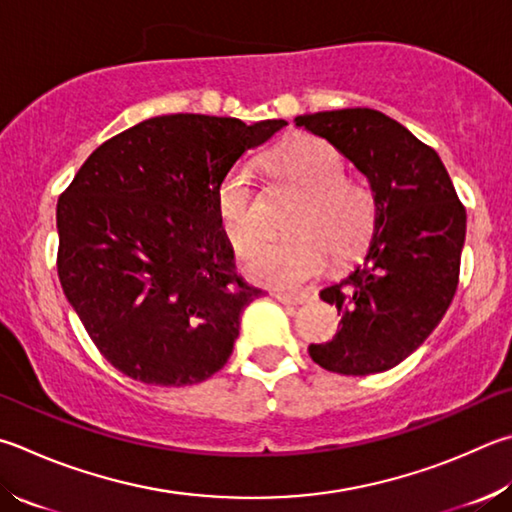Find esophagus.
<instances>
[{
	"label": "esophagus",
	"mask_w": 512,
	"mask_h": 512,
	"mask_svg": "<svg viewBox=\"0 0 512 512\" xmlns=\"http://www.w3.org/2000/svg\"><path fill=\"white\" fill-rule=\"evenodd\" d=\"M275 297H277V302H282V304H304L306 300H309V295H304V293H300V295L275 293Z\"/></svg>",
	"instance_id": "obj_1"
}]
</instances>
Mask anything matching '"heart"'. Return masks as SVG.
Segmentation results:
<instances>
[{"mask_svg": "<svg viewBox=\"0 0 512 512\" xmlns=\"http://www.w3.org/2000/svg\"><path fill=\"white\" fill-rule=\"evenodd\" d=\"M268 163L300 190L286 219L295 230L286 237L264 239L244 255L246 273L257 282L273 286H302L318 277L327 262V247L333 257H347L374 228V197L365 185L345 179L342 156L322 138H295L277 150ZM217 212L226 237L235 248L248 246L259 235L257 170L253 161L230 167L217 188Z\"/></svg>", "mask_w": 512, "mask_h": 512, "instance_id": "1", "label": "heart"}]
</instances>
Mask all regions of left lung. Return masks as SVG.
Masks as SVG:
<instances>
[{"label": "left lung", "instance_id": "obj_1", "mask_svg": "<svg viewBox=\"0 0 512 512\" xmlns=\"http://www.w3.org/2000/svg\"><path fill=\"white\" fill-rule=\"evenodd\" d=\"M365 176L374 232L345 282L320 291L338 309L340 331L311 345L313 362L342 376L387 371L439 327L459 284L466 210L432 147L376 109L318 111L295 118Z\"/></svg>", "mask_w": 512, "mask_h": 512}]
</instances>
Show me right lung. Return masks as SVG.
<instances>
[{
    "label": "right lung",
    "instance_id": "obj_1",
    "mask_svg": "<svg viewBox=\"0 0 512 512\" xmlns=\"http://www.w3.org/2000/svg\"><path fill=\"white\" fill-rule=\"evenodd\" d=\"M286 120L170 114L109 138L58 201V275L118 371L183 387L226 365L241 313L262 295L235 273L217 188Z\"/></svg>",
    "mask_w": 512,
    "mask_h": 512
}]
</instances>
